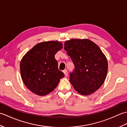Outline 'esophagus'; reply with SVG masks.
Masks as SVG:
<instances>
[{
    "label": "esophagus",
    "mask_w": 127,
    "mask_h": 127,
    "mask_svg": "<svg viewBox=\"0 0 127 127\" xmlns=\"http://www.w3.org/2000/svg\"><path fill=\"white\" fill-rule=\"evenodd\" d=\"M63 72H64V75H65V76H68V71H67L66 70H64L63 71Z\"/></svg>",
    "instance_id": "1"
}]
</instances>
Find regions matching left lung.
I'll use <instances>...</instances> for the list:
<instances>
[{
	"mask_svg": "<svg viewBox=\"0 0 127 127\" xmlns=\"http://www.w3.org/2000/svg\"><path fill=\"white\" fill-rule=\"evenodd\" d=\"M64 50L74 64L70 82L78 93L87 95L101 87L106 77L108 63L98 45L88 39H71Z\"/></svg>",
	"mask_w": 127,
	"mask_h": 127,
	"instance_id": "8db88e82",
	"label": "left lung"
}]
</instances>
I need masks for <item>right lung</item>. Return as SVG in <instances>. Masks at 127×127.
Segmentation results:
<instances>
[{"instance_id": "add662e5", "label": "right lung", "mask_w": 127, "mask_h": 127, "mask_svg": "<svg viewBox=\"0 0 127 127\" xmlns=\"http://www.w3.org/2000/svg\"><path fill=\"white\" fill-rule=\"evenodd\" d=\"M63 47L57 41L40 42L23 56L20 63L21 77L25 86L36 95L53 91L64 76L59 70L55 56Z\"/></svg>"}]
</instances>
